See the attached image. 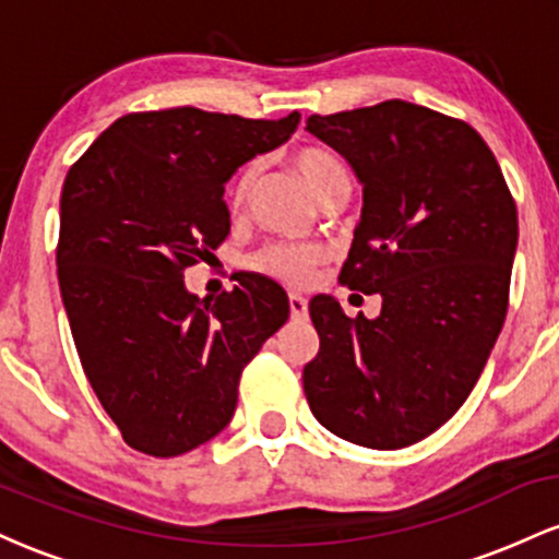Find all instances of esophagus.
Wrapping results in <instances>:
<instances>
[{
    "instance_id": "esophagus-1",
    "label": "esophagus",
    "mask_w": 559,
    "mask_h": 559,
    "mask_svg": "<svg viewBox=\"0 0 559 559\" xmlns=\"http://www.w3.org/2000/svg\"><path fill=\"white\" fill-rule=\"evenodd\" d=\"M288 307H292L294 320L307 318V299L301 297V294H288Z\"/></svg>"
}]
</instances>
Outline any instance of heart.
<instances>
[{
	"label": "heart",
	"mask_w": 559,
	"mask_h": 559,
	"mask_svg": "<svg viewBox=\"0 0 559 559\" xmlns=\"http://www.w3.org/2000/svg\"><path fill=\"white\" fill-rule=\"evenodd\" d=\"M294 168H297L301 181L307 183V189H310L318 199H323L329 191L336 189V186H349L342 159L331 155L329 150H320V146H301V150H297V155H294ZM252 186L254 165H243L228 189L230 210H241L243 204H247ZM323 258V249L316 247V243L278 241L262 249L258 258H254V267H258L260 273L284 281V284L307 286Z\"/></svg>",
	"instance_id": "1"
}]
</instances>
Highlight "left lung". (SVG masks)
<instances>
[{
  "instance_id": "obj_1",
  "label": "left lung",
  "mask_w": 559,
  "mask_h": 559,
  "mask_svg": "<svg viewBox=\"0 0 559 559\" xmlns=\"http://www.w3.org/2000/svg\"><path fill=\"white\" fill-rule=\"evenodd\" d=\"M362 183V215L338 281L381 294V316L310 301L318 357L301 383L331 433L402 449L463 407L502 331L518 207L497 157L465 120L413 102L310 115Z\"/></svg>"
}]
</instances>
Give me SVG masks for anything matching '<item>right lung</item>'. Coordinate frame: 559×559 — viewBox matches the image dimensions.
<instances>
[{"label": "right lung", "instance_id": "obj_1", "mask_svg": "<svg viewBox=\"0 0 559 559\" xmlns=\"http://www.w3.org/2000/svg\"><path fill=\"white\" fill-rule=\"evenodd\" d=\"M281 120L197 107L118 118L68 170L57 278L83 373L123 441L178 457L234 418L239 378L288 320L286 292L243 275L199 299L183 271L226 241V181L292 136Z\"/></svg>", "mask_w": 559, "mask_h": 559}]
</instances>
